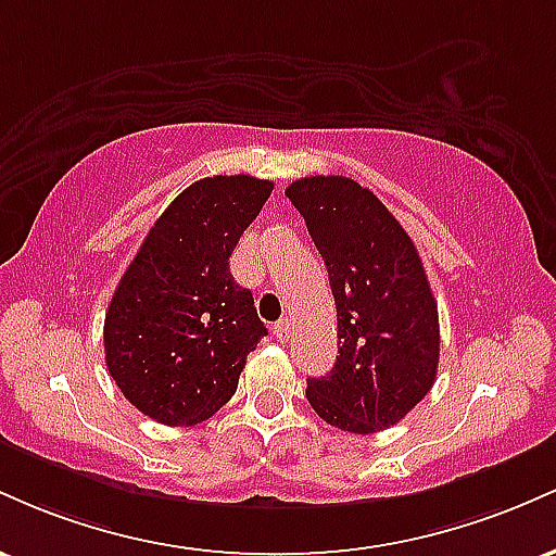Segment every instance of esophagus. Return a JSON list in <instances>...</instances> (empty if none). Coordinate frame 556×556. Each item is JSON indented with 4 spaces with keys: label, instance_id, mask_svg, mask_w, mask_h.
<instances>
[{
    "label": "esophagus",
    "instance_id": "obj_1",
    "mask_svg": "<svg viewBox=\"0 0 556 556\" xmlns=\"http://www.w3.org/2000/svg\"><path fill=\"white\" fill-rule=\"evenodd\" d=\"M271 331L277 340H287V337H290V321H287V318H279V321L274 324Z\"/></svg>",
    "mask_w": 556,
    "mask_h": 556
}]
</instances>
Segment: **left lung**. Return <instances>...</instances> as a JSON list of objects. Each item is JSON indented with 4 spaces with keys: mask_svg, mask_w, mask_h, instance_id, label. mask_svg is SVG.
Here are the masks:
<instances>
[{
    "mask_svg": "<svg viewBox=\"0 0 556 556\" xmlns=\"http://www.w3.org/2000/svg\"><path fill=\"white\" fill-rule=\"evenodd\" d=\"M329 271L337 355L308 379L311 407L334 429L376 433L429 394L439 368V311L410 235L368 188L342 175L285 190Z\"/></svg>",
    "mask_w": 556,
    "mask_h": 556,
    "instance_id": "1",
    "label": "left lung"
}]
</instances>
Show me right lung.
Instances as JSON below:
<instances>
[{
	"label": "right lung",
	"instance_id": "right-lung-1",
	"mask_svg": "<svg viewBox=\"0 0 556 556\" xmlns=\"http://www.w3.org/2000/svg\"><path fill=\"white\" fill-rule=\"evenodd\" d=\"M274 182L203 177L169 203L130 261L104 318L106 368L143 416L164 426L212 418L266 334L229 256Z\"/></svg>",
	"mask_w": 556,
	"mask_h": 556
}]
</instances>
